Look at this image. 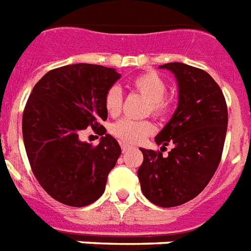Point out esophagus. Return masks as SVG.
Instances as JSON below:
<instances>
[{"mask_svg":"<svg viewBox=\"0 0 251 251\" xmlns=\"http://www.w3.org/2000/svg\"><path fill=\"white\" fill-rule=\"evenodd\" d=\"M121 149H122V151H124V152H126L127 150L131 149V146L127 145V143H121Z\"/></svg>","mask_w":251,"mask_h":251,"instance_id":"obj_1","label":"esophagus"}]
</instances>
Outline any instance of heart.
Wrapping results in <instances>:
<instances>
[{"label": "heart", "mask_w": 251, "mask_h": 251, "mask_svg": "<svg viewBox=\"0 0 251 251\" xmlns=\"http://www.w3.org/2000/svg\"><path fill=\"white\" fill-rule=\"evenodd\" d=\"M131 86L139 94L149 100L150 112L153 116H163L169 110L171 101L165 98L167 94V82L163 76L155 72H147L139 74L133 79ZM104 106L110 116H117L121 112L122 94L120 87L112 86L104 96ZM153 126L149 121H133V120H120L112 125V134L127 143H138L145 139L149 134L152 133Z\"/></svg>", "instance_id": "b5f03b06"}]
</instances>
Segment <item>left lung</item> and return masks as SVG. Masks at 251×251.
Returning a JSON list of instances; mask_svg holds the SVG:
<instances>
[{
    "label": "left lung",
    "mask_w": 251,
    "mask_h": 251,
    "mask_svg": "<svg viewBox=\"0 0 251 251\" xmlns=\"http://www.w3.org/2000/svg\"><path fill=\"white\" fill-rule=\"evenodd\" d=\"M159 69L173 73L178 104L155 142L163 147L173 143L175 147L165 157L141 149L143 163L138 178L150 202L175 207L195 198L215 175L226 141L228 109L220 87L204 70L181 62Z\"/></svg>",
    "instance_id": "8db88e82"
}]
</instances>
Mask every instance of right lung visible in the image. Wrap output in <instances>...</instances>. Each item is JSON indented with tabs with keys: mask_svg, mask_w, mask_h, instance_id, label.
Instances as JSON below:
<instances>
[{
	"mask_svg": "<svg viewBox=\"0 0 251 251\" xmlns=\"http://www.w3.org/2000/svg\"><path fill=\"white\" fill-rule=\"evenodd\" d=\"M120 78L101 65H68L47 73L29 95L22 120L25 152L39 183L58 202L88 206L105 190L121 147L109 134L96 148L79 135L90 126L106 133L104 96Z\"/></svg>",
	"mask_w": 251,
	"mask_h": 251,
	"instance_id": "1",
	"label": "right lung"
}]
</instances>
